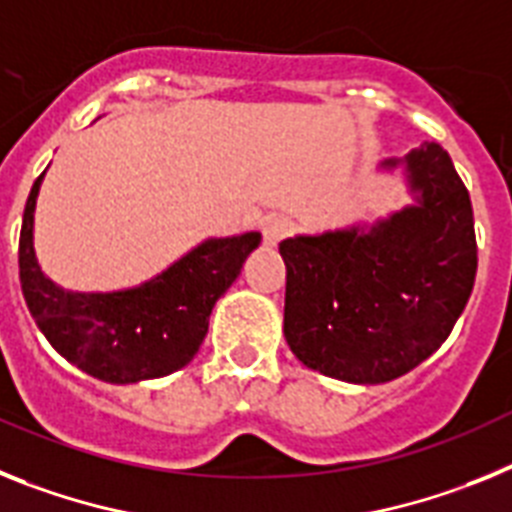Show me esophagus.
Masks as SVG:
<instances>
[{
	"label": "esophagus",
	"mask_w": 512,
	"mask_h": 512,
	"mask_svg": "<svg viewBox=\"0 0 512 512\" xmlns=\"http://www.w3.org/2000/svg\"><path fill=\"white\" fill-rule=\"evenodd\" d=\"M291 234V221L283 219V216H270L265 224H262V244L265 247H275L283 237Z\"/></svg>",
	"instance_id": "34e87169"
}]
</instances>
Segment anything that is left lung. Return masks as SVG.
Wrapping results in <instances>:
<instances>
[{
  "label": "left lung",
  "instance_id": "8db88e82",
  "mask_svg": "<svg viewBox=\"0 0 512 512\" xmlns=\"http://www.w3.org/2000/svg\"><path fill=\"white\" fill-rule=\"evenodd\" d=\"M399 167L410 206L278 247L288 348L306 368L348 384H384L420 366L451 335L474 288V213L448 151L430 141L379 164Z\"/></svg>",
  "mask_w": 512,
  "mask_h": 512
}]
</instances>
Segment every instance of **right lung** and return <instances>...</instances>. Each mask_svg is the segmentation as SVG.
Segmentation results:
<instances>
[{
	"label": "right lung",
	"instance_id": "1",
	"mask_svg": "<svg viewBox=\"0 0 512 512\" xmlns=\"http://www.w3.org/2000/svg\"><path fill=\"white\" fill-rule=\"evenodd\" d=\"M43 175L33 182L22 213L20 286L53 350L108 384L162 379L188 366L206 337L211 309L257 250L260 231L203 239L141 286L69 291L53 283L35 257V201Z\"/></svg>",
	"mask_w": 512,
	"mask_h": 512
}]
</instances>
